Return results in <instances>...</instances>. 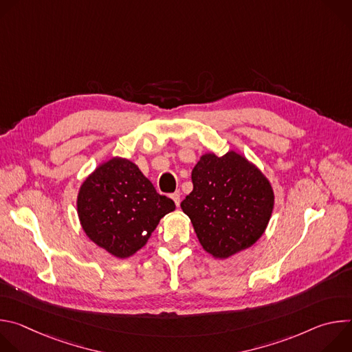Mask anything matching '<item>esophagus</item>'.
Returning a JSON list of instances; mask_svg holds the SVG:
<instances>
[{
  "mask_svg": "<svg viewBox=\"0 0 352 352\" xmlns=\"http://www.w3.org/2000/svg\"><path fill=\"white\" fill-rule=\"evenodd\" d=\"M171 197H173V200L175 202V205H177V206H179V202H181V193H179V192H174V193L171 195Z\"/></svg>",
  "mask_w": 352,
  "mask_h": 352,
  "instance_id": "1",
  "label": "esophagus"
}]
</instances>
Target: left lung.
I'll use <instances>...</instances> for the list:
<instances>
[{
	"label": "left lung",
	"instance_id": "8db88e82",
	"mask_svg": "<svg viewBox=\"0 0 352 352\" xmlns=\"http://www.w3.org/2000/svg\"><path fill=\"white\" fill-rule=\"evenodd\" d=\"M192 184L181 209L213 258L227 259L263 235L274 206L273 188L242 155H204L192 170Z\"/></svg>",
	"mask_w": 352,
	"mask_h": 352
}]
</instances>
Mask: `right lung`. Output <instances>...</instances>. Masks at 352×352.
<instances>
[{
	"instance_id": "add662e5",
	"label": "right lung",
	"mask_w": 352,
	"mask_h": 352,
	"mask_svg": "<svg viewBox=\"0 0 352 352\" xmlns=\"http://www.w3.org/2000/svg\"><path fill=\"white\" fill-rule=\"evenodd\" d=\"M76 206L85 234L120 259L143 248L159 221L175 209L135 163L122 157L100 164L83 181Z\"/></svg>"
}]
</instances>
